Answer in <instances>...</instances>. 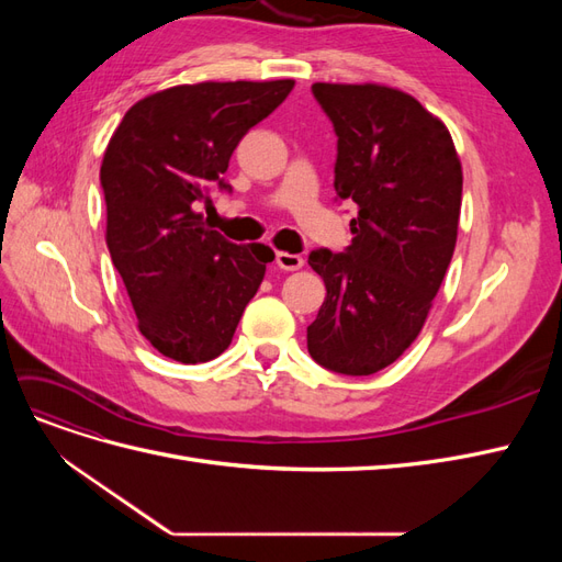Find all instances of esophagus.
<instances>
[{
  "label": "esophagus",
  "mask_w": 562,
  "mask_h": 562,
  "mask_svg": "<svg viewBox=\"0 0 562 562\" xmlns=\"http://www.w3.org/2000/svg\"><path fill=\"white\" fill-rule=\"evenodd\" d=\"M277 265H279L281 269H285V271H297V269H302L304 260H302V255H297V252L279 250V252H277Z\"/></svg>",
  "instance_id": "1"
}]
</instances>
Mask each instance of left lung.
Instances as JSON below:
<instances>
[{"label":"left lung","instance_id":"8db88e82","mask_svg":"<svg viewBox=\"0 0 562 562\" xmlns=\"http://www.w3.org/2000/svg\"><path fill=\"white\" fill-rule=\"evenodd\" d=\"M312 93L337 135V199L359 215L345 252H310L328 293L307 349L333 372L372 375L415 342L443 283L462 164L446 124L413 95L380 83H314Z\"/></svg>","mask_w":562,"mask_h":562}]
</instances>
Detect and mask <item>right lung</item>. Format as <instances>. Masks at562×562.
Returning a JSON list of instances; mask_svg holds the SVG:
<instances>
[{
  "mask_svg": "<svg viewBox=\"0 0 562 562\" xmlns=\"http://www.w3.org/2000/svg\"><path fill=\"white\" fill-rule=\"evenodd\" d=\"M293 79L203 81L151 93L116 126L100 166L108 248L159 353L206 363L223 353L274 250L236 246L196 213L244 135L293 91Z\"/></svg>",
  "mask_w": 562,
  "mask_h": 562,
  "instance_id": "obj_1",
  "label": "right lung"
}]
</instances>
